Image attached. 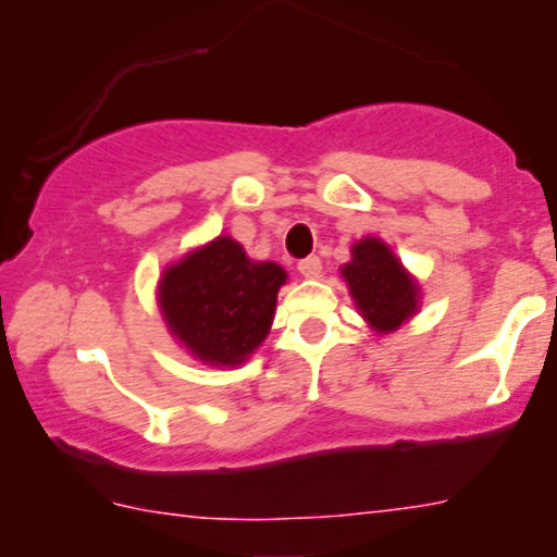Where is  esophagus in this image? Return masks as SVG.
Instances as JSON below:
<instances>
[{
	"label": "esophagus",
	"instance_id": "1",
	"mask_svg": "<svg viewBox=\"0 0 557 557\" xmlns=\"http://www.w3.org/2000/svg\"><path fill=\"white\" fill-rule=\"evenodd\" d=\"M298 272L304 274L306 280H319L322 277V259L319 257H309L298 261Z\"/></svg>",
	"mask_w": 557,
	"mask_h": 557
}]
</instances>
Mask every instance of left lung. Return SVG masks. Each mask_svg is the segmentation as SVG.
Listing matches in <instances>:
<instances>
[{"label":"left lung","mask_w":557,"mask_h":557,"mask_svg":"<svg viewBox=\"0 0 557 557\" xmlns=\"http://www.w3.org/2000/svg\"><path fill=\"white\" fill-rule=\"evenodd\" d=\"M356 309L369 330L389 335L411 322L421 309V285L395 257L393 248L376 235L350 246V261L341 267Z\"/></svg>","instance_id":"1"}]
</instances>
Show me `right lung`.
<instances>
[{"label":"right lung","mask_w":557,"mask_h":557,"mask_svg":"<svg viewBox=\"0 0 557 557\" xmlns=\"http://www.w3.org/2000/svg\"><path fill=\"white\" fill-rule=\"evenodd\" d=\"M287 272L230 235L190 248L159 274L157 306L181 348L207 367H240L272 330Z\"/></svg>","instance_id":"right-lung-1"}]
</instances>
